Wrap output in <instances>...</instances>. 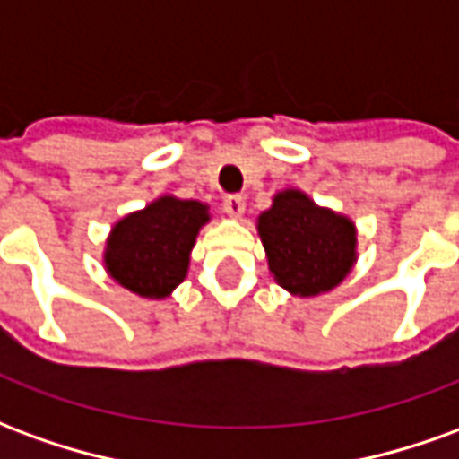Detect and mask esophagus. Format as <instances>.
<instances>
[{"instance_id":"1","label":"esophagus","mask_w":459,"mask_h":459,"mask_svg":"<svg viewBox=\"0 0 459 459\" xmlns=\"http://www.w3.org/2000/svg\"><path fill=\"white\" fill-rule=\"evenodd\" d=\"M223 211L233 216V219H240L243 216V211H246V201L240 194H229L226 199H223Z\"/></svg>"}]
</instances>
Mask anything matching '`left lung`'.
Instances as JSON below:
<instances>
[{"label":"left lung","instance_id":"8db88e82","mask_svg":"<svg viewBox=\"0 0 459 459\" xmlns=\"http://www.w3.org/2000/svg\"><path fill=\"white\" fill-rule=\"evenodd\" d=\"M258 233L278 285L299 298L329 292L356 260V229L298 189L280 191L258 219Z\"/></svg>","mask_w":459,"mask_h":459}]
</instances>
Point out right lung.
<instances>
[{"label": "right lung", "mask_w": 459, "mask_h": 459, "mask_svg": "<svg viewBox=\"0 0 459 459\" xmlns=\"http://www.w3.org/2000/svg\"><path fill=\"white\" fill-rule=\"evenodd\" d=\"M209 221L201 201L161 196L115 223L105 248V268L134 295L161 299L186 278L189 253Z\"/></svg>", "instance_id": "right-lung-1"}]
</instances>
